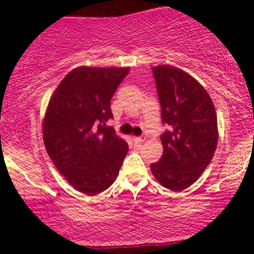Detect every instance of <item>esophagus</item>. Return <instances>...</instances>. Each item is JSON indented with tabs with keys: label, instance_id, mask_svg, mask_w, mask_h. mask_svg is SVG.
I'll list each match as a JSON object with an SVG mask.
<instances>
[{
	"label": "esophagus",
	"instance_id": "1",
	"mask_svg": "<svg viewBox=\"0 0 254 254\" xmlns=\"http://www.w3.org/2000/svg\"><path fill=\"white\" fill-rule=\"evenodd\" d=\"M146 140V137L145 136H137V137H134V142L135 143H137V145H139V143H141V142H143Z\"/></svg>",
	"mask_w": 254,
	"mask_h": 254
}]
</instances>
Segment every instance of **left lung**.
<instances>
[{
  "label": "left lung",
  "instance_id": "1",
  "mask_svg": "<svg viewBox=\"0 0 254 254\" xmlns=\"http://www.w3.org/2000/svg\"><path fill=\"white\" fill-rule=\"evenodd\" d=\"M167 129L161 135L163 155L151 165L155 178L171 190H183L200 177L217 145V118L204 87L181 68L152 67Z\"/></svg>",
  "mask_w": 254,
  "mask_h": 254
}]
</instances>
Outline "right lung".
<instances>
[{
  "mask_svg": "<svg viewBox=\"0 0 254 254\" xmlns=\"http://www.w3.org/2000/svg\"><path fill=\"white\" fill-rule=\"evenodd\" d=\"M127 67H77L54 92L43 137L55 167L68 183L88 195L112 186L129 146L107 127L112 97Z\"/></svg>",
  "mask_w": 254,
  "mask_h": 254,
  "instance_id": "1",
  "label": "right lung"
}]
</instances>
